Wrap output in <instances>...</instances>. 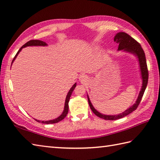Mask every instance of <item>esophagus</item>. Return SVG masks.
<instances>
[{
  "instance_id": "esophagus-1",
  "label": "esophagus",
  "mask_w": 160,
  "mask_h": 160,
  "mask_svg": "<svg viewBox=\"0 0 160 160\" xmlns=\"http://www.w3.org/2000/svg\"><path fill=\"white\" fill-rule=\"evenodd\" d=\"M79 80L80 82H86L88 80V77L85 75H80V76L79 78Z\"/></svg>"
}]
</instances>
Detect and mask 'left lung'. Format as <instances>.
<instances>
[{
	"label": "left lung",
	"mask_w": 160,
	"mask_h": 160,
	"mask_svg": "<svg viewBox=\"0 0 160 160\" xmlns=\"http://www.w3.org/2000/svg\"><path fill=\"white\" fill-rule=\"evenodd\" d=\"M114 41L116 42L117 43H119L118 49V51L123 50L124 52L133 54L135 57H137V58L138 59L139 64H140L141 76L142 79V85L135 103L133 105H132L131 107L127 108V110L122 112V113L118 115H104L100 113V112H98L93 107L92 104L91 102L89 96L87 94L88 102H89V104L91 111L98 117L102 118L106 120H118V119H120L122 118L127 116L128 114L132 113V111L136 110L138 105L140 104L142 98L143 96L146 88H147L148 79V71L147 64V60H146L145 53L143 49L142 48L140 44L134 38H132L131 36L127 34V33L124 32H119L116 33V35L114 37Z\"/></svg>",
	"instance_id": "1"
}]
</instances>
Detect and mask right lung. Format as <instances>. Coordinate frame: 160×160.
Here are the masks:
<instances>
[{"instance_id": "add662e5", "label": "right lung", "mask_w": 160, "mask_h": 160, "mask_svg": "<svg viewBox=\"0 0 160 160\" xmlns=\"http://www.w3.org/2000/svg\"><path fill=\"white\" fill-rule=\"evenodd\" d=\"M29 46H47V44L45 42L42 41V40H29L28 42H26L25 45H24L21 48H20L18 52H17L16 55L15 56L14 58L12 60V62L13 63V61L16 59V58L18 56V54L20 53V51L22 50V48L24 47H29ZM76 83H75L72 86V87L71 88L70 90L69 91V92H68L67 95V97H66V100H65V103H64V111L61 114L59 117H58L57 118L54 119V120H47V121H41V120H35L37 122H40V123H42V124H54V123H57V122H58L61 120H62L63 119L67 116V115L68 113V111H69V101L70 99V97L71 96V94H72V92L73 91L74 89L76 88Z\"/></svg>"}]
</instances>
